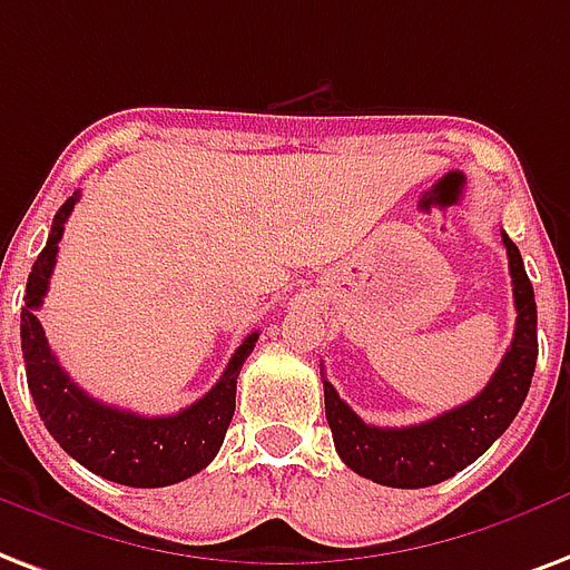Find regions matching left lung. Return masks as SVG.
<instances>
[{
	"mask_svg": "<svg viewBox=\"0 0 570 570\" xmlns=\"http://www.w3.org/2000/svg\"><path fill=\"white\" fill-rule=\"evenodd\" d=\"M502 245L514 286V341L478 397L412 428H376L358 419L341 401L332 382L323 380L325 419L332 428L334 449L353 472L385 488H430L475 463L514 421L535 373L538 311L523 256L505 233Z\"/></svg>",
	"mask_w": 570,
	"mask_h": 570,
	"instance_id": "obj_1",
	"label": "left lung"
}]
</instances>
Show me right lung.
<instances>
[{
  "instance_id": "add662e5",
  "label": "right lung",
  "mask_w": 570,
  "mask_h": 570,
  "mask_svg": "<svg viewBox=\"0 0 570 570\" xmlns=\"http://www.w3.org/2000/svg\"><path fill=\"white\" fill-rule=\"evenodd\" d=\"M77 199H80V190L65 199L62 208L56 212L47 247L38 254L29 281H26L20 341H23L26 382L32 391V401L38 406L43 428L50 430V436L95 475L116 481V484H128V488L179 484L215 460L220 442L227 436L233 412H236L238 371L254 350L259 334H247L229 358L224 376L212 385V391L176 415L149 419V415L107 406V403L89 397L62 371V364L56 362L53 350L38 323V314H35L50 286L65 220L77 206Z\"/></svg>"
}]
</instances>
